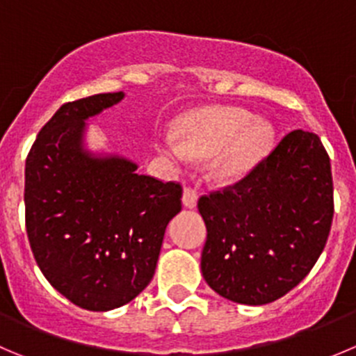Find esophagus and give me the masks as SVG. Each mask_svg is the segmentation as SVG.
Listing matches in <instances>:
<instances>
[{
  "label": "esophagus",
  "instance_id": "esophagus-1",
  "mask_svg": "<svg viewBox=\"0 0 356 356\" xmlns=\"http://www.w3.org/2000/svg\"><path fill=\"white\" fill-rule=\"evenodd\" d=\"M196 202H198V193L191 188H186L184 191H182V205H184L186 209H195Z\"/></svg>",
  "mask_w": 356,
  "mask_h": 356
}]
</instances>
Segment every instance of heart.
Wrapping results in <instances>:
<instances>
[{"label":"heart","mask_w":356,"mask_h":356,"mask_svg":"<svg viewBox=\"0 0 356 356\" xmlns=\"http://www.w3.org/2000/svg\"><path fill=\"white\" fill-rule=\"evenodd\" d=\"M275 127L234 106H209L184 113L175 122V136L158 139L161 156L182 161L205 158V177L219 186L243 181L268 156Z\"/></svg>","instance_id":"obj_1"}]
</instances>
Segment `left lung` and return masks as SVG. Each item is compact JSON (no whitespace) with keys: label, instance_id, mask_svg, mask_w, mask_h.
<instances>
[{"label":"left lung","instance_id":"1","mask_svg":"<svg viewBox=\"0 0 356 356\" xmlns=\"http://www.w3.org/2000/svg\"><path fill=\"white\" fill-rule=\"evenodd\" d=\"M332 195L322 140L294 130L248 177L202 196V273L209 287L247 306L268 305L292 291L325 247Z\"/></svg>","mask_w":356,"mask_h":356}]
</instances>
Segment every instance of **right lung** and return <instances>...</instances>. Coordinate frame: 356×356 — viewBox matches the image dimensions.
<instances>
[{
  "instance_id": "obj_1",
  "label": "right lung",
  "mask_w": 356,
  "mask_h": 356,
  "mask_svg": "<svg viewBox=\"0 0 356 356\" xmlns=\"http://www.w3.org/2000/svg\"><path fill=\"white\" fill-rule=\"evenodd\" d=\"M123 99L115 92L64 104L26 161L31 250L51 287L88 312L120 308L149 285L167 224L181 212V186L86 144L88 120Z\"/></svg>"
}]
</instances>
